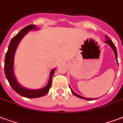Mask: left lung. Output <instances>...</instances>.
<instances>
[{
    "mask_svg": "<svg viewBox=\"0 0 123 123\" xmlns=\"http://www.w3.org/2000/svg\"><path fill=\"white\" fill-rule=\"evenodd\" d=\"M106 37L107 40L105 41V43H108V45L110 46L112 48V49H113V50L114 51V53H115V58H116V60H117V49H116V47H115V45L113 44V43L112 42V41L110 40V39H109V37L108 36H106ZM70 88H71V87H70ZM71 90L72 93H73V95H75L76 97H77L80 98H82V99H85V100H93V99L95 100V98H85V97H82V96L78 95V94L75 93L73 91V90H72L71 88ZM96 99H97V98H96Z\"/></svg>",
    "mask_w": 123,
    "mask_h": 123,
    "instance_id": "8db88e82",
    "label": "left lung"
}]
</instances>
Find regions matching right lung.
I'll list each match as a JSON object with an SVG mask.
<instances>
[{
    "label": "right lung",
    "mask_w": 123,
    "mask_h": 123,
    "mask_svg": "<svg viewBox=\"0 0 123 123\" xmlns=\"http://www.w3.org/2000/svg\"><path fill=\"white\" fill-rule=\"evenodd\" d=\"M36 28L35 25H28L26 26L20 31L19 33L15 36L11 40L8 47V51L6 52L5 56V60H4V72H5L6 77L9 82V84L12 87L16 93H17L20 95L25 97L26 98H37L43 97L46 95L49 91L50 88L51 87L52 78L54 75L55 69H54L50 71V79L48 84L43 87L42 89H28L23 87L17 82L15 78L14 74H13V59H14L15 52L16 50L17 45L22 39L23 37L27 34L28 31Z\"/></svg>",
    "instance_id": "1"
}]
</instances>
